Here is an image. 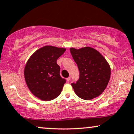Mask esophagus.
Masks as SVG:
<instances>
[{
	"instance_id": "1",
	"label": "esophagus",
	"mask_w": 134,
	"mask_h": 134,
	"mask_svg": "<svg viewBox=\"0 0 134 134\" xmlns=\"http://www.w3.org/2000/svg\"><path fill=\"white\" fill-rule=\"evenodd\" d=\"M71 77H68V78H67V79H66V80H67V81L69 82L70 81V80H71Z\"/></svg>"
}]
</instances>
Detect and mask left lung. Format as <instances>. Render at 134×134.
Masks as SVG:
<instances>
[{"mask_svg": "<svg viewBox=\"0 0 134 134\" xmlns=\"http://www.w3.org/2000/svg\"><path fill=\"white\" fill-rule=\"evenodd\" d=\"M70 52L80 72L77 82L71 83L75 93L85 100L100 96L110 78L111 69L109 63L99 52L91 47L79 49L71 47Z\"/></svg>", "mask_w": 134, "mask_h": 134, "instance_id": "left-lung-1", "label": "left lung"}]
</instances>
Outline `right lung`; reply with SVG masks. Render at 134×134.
<instances>
[{
	"label": "right lung",
	"mask_w": 134,
	"mask_h": 134,
	"mask_svg": "<svg viewBox=\"0 0 134 134\" xmlns=\"http://www.w3.org/2000/svg\"><path fill=\"white\" fill-rule=\"evenodd\" d=\"M66 48L45 46L36 50L27 60L24 78L29 90L36 98L49 101L59 96L66 82L60 77L57 60Z\"/></svg>",
	"instance_id": "right-lung-1"
}]
</instances>
